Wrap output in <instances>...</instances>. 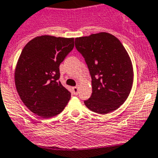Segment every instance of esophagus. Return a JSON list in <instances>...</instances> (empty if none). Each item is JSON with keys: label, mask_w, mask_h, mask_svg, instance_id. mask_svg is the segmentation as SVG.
Listing matches in <instances>:
<instances>
[{"label": "esophagus", "mask_w": 158, "mask_h": 158, "mask_svg": "<svg viewBox=\"0 0 158 158\" xmlns=\"http://www.w3.org/2000/svg\"><path fill=\"white\" fill-rule=\"evenodd\" d=\"M72 93L75 95H77L78 93H79V87L78 86H74V87H72Z\"/></svg>", "instance_id": "34e87169"}]
</instances>
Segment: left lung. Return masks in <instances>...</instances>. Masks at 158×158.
<instances>
[{
    "label": "left lung",
    "instance_id": "left-lung-1",
    "mask_svg": "<svg viewBox=\"0 0 158 158\" xmlns=\"http://www.w3.org/2000/svg\"><path fill=\"white\" fill-rule=\"evenodd\" d=\"M76 48L91 76L92 94L84 101L91 111L106 114L127 100L133 84L130 56L117 38L106 32L76 38Z\"/></svg>",
    "mask_w": 158,
    "mask_h": 158
}]
</instances>
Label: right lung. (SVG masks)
Listing matches in <instances>:
<instances>
[{
  "mask_svg": "<svg viewBox=\"0 0 158 158\" xmlns=\"http://www.w3.org/2000/svg\"><path fill=\"white\" fill-rule=\"evenodd\" d=\"M74 38L36 37L21 52L15 71L17 92L32 113L43 118L60 113L71 98L62 86L60 64L73 49Z\"/></svg>",
  "mask_w": 158,
  "mask_h": 158,
  "instance_id": "right-lung-1",
  "label": "right lung"
}]
</instances>
